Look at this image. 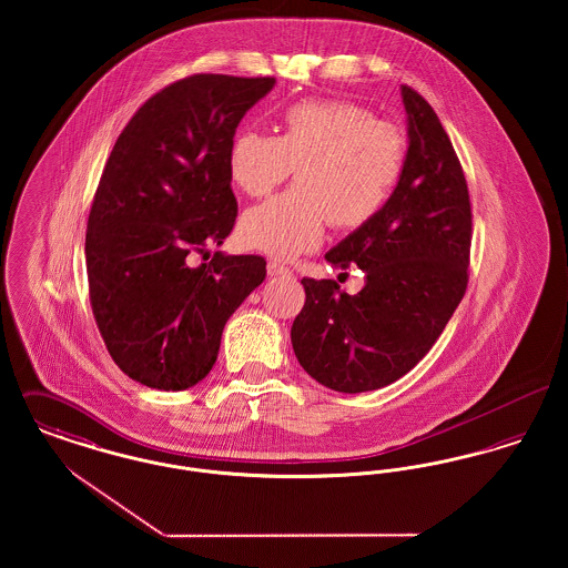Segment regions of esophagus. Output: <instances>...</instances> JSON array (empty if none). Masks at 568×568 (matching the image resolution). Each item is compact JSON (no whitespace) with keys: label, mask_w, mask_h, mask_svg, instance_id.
Returning <instances> with one entry per match:
<instances>
[{"label":"esophagus","mask_w":568,"mask_h":568,"mask_svg":"<svg viewBox=\"0 0 568 568\" xmlns=\"http://www.w3.org/2000/svg\"><path fill=\"white\" fill-rule=\"evenodd\" d=\"M268 274H271V276H290L292 271H290L287 266L278 264V262H268Z\"/></svg>","instance_id":"1"}]
</instances>
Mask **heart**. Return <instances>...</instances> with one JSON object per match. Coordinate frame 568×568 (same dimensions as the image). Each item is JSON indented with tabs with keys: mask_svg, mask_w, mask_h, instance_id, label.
Returning <instances> with one entry per match:
<instances>
[{
	"mask_svg": "<svg viewBox=\"0 0 568 568\" xmlns=\"http://www.w3.org/2000/svg\"><path fill=\"white\" fill-rule=\"evenodd\" d=\"M406 135L371 110L343 100H306L285 110L278 135H234L227 172L239 190L260 197L296 168L297 185L244 213L239 239L276 260H296L324 241L327 223L355 230L373 221L396 190Z\"/></svg>",
	"mask_w": 568,
	"mask_h": 568,
	"instance_id": "heart-1",
	"label": "heart"
}]
</instances>
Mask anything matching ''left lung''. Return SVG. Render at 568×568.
Here are the masks:
<instances>
[{
	"instance_id": "1",
	"label": "left lung",
	"mask_w": 568,
	"mask_h": 568,
	"mask_svg": "<svg viewBox=\"0 0 568 568\" xmlns=\"http://www.w3.org/2000/svg\"><path fill=\"white\" fill-rule=\"evenodd\" d=\"M406 163L385 209L332 246L325 260L364 272L349 296L334 281L302 278L306 302L292 325L300 366L343 394L405 377L433 349L468 283L470 200L452 140L433 106L400 87Z\"/></svg>"
}]
</instances>
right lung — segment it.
Masks as SVG:
<instances>
[{
    "instance_id": "obj_1",
    "label": "right lung",
    "mask_w": 568,
    "mask_h": 568,
    "mask_svg": "<svg viewBox=\"0 0 568 568\" xmlns=\"http://www.w3.org/2000/svg\"><path fill=\"white\" fill-rule=\"evenodd\" d=\"M274 79L195 74L142 104L116 138L87 223V276L114 364L138 383L181 392L206 377L232 313L266 278L260 255L193 268L221 246L236 197L227 153Z\"/></svg>"
}]
</instances>
